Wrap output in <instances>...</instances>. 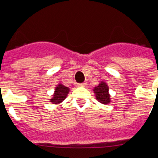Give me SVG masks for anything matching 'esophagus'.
I'll return each instance as SVG.
<instances>
[{"instance_id":"obj_1","label":"esophagus","mask_w":158,"mask_h":158,"mask_svg":"<svg viewBox=\"0 0 158 158\" xmlns=\"http://www.w3.org/2000/svg\"><path fill=\"white\" fill-rule=\"evenodd\" d=\"M86 85H87V82H82V83H77V84H76V86H86Z\"/></svg>"}]
</instances>
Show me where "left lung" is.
I'll return each instance as SVG.
<instances>
[{
	"instance_id": "obj_1",
	"label": "left lung",
	"mask_w": 158,
	"mask_h": 158,
	"mask_svg": "<svg viewBox=\"0 0 158 158\" xmlns=\"http://www.w3.org/2000/svg\"><path fill=\"white\" fill-rule=\"evenodd\" d=\"M109 90V86L105 81H101L98 86H95L93 89L97 101L104 105H108L111 102V97Z\"/></svg>"
}]
</instances>
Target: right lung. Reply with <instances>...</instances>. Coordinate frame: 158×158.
Returning <instances> with one entry per match:
<instances>
[{
	"instance_id": "right-lung-1",
	"label": "right lung",
	"mask_w": 158,
	"mask_h": 158,
	"mask_svg": "<svg viewBox=\"0 0 158 158\" xmlns=\"http://www.w3.org/2000/svg\"><path fill=\"white\" fill-rule=\"evenodd\" d=\"M69 91H70V88L64 86L62 83H59L55 87L54 93L52 94L51 99H49V102H52V104H55V105L61 103L67 98Z\"/></svg>"
}]
</instances>
